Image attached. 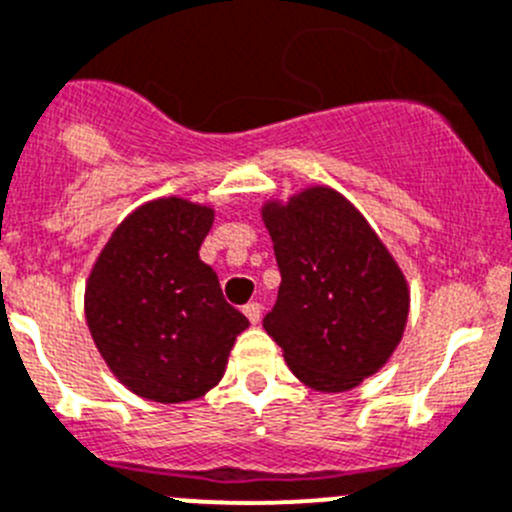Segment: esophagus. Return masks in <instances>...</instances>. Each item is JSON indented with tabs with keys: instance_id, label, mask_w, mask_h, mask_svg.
I'll return each instance as SVG.
<instances>
[{
	"instance_id": "obj_1",
	"label": "esophagus",
	"mask_w": 512,
	"mask_h": 512,
	"mask_svg": "<svg viewBox=\"0 0 512 512\" xmlns=\"http://www.w3.org/2000/svg\"><path fill=\"white\" fill-rule=\"evenodd\" d=\"M242 312H245V317L252 322V325H257V322H260V317H262L260 302H247V305L242 307Z\"/></svg>"
}]
</instances>
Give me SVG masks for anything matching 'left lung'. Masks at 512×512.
Here are the masks:
<instances>
[{"mask_svg": "<svg viewBox=\"0 0 512 512\" xmlns=\"http://www.w3.org/2000/svg\"><path fill=\"white\" fill-rule=\"evenodd\" d=\"M280 292L262 320L287 367L317 393H345L388 365L410 287L362 212L327 185L262 202Z\"/></svg>", "mask_w": 512, "mask_h": 512, "instance_id": "1", "label": "left lung"}]
</instances>
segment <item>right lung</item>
<instances>
[{"instance_id":"add662e5","label":"right lung","mask_w":512,"mask_h":512,"mask_svg":"<svg viewBox=\"0 0 512 512\" xmlns=\"http://www.w3.org/2000/svg\"><path fill=\"white\" fill-rule=\"evenodd\" d=\"M212 222V205L157 197L114 227L89 270L84 317L94 347L145 400L177 405L210 393L250 325L200 260Z\"/></svg>"}]
</instances>
